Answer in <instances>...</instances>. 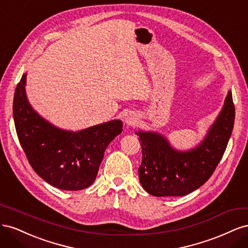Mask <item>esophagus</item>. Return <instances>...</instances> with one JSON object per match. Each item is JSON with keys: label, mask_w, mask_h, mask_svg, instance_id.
<instances>
[{"label": "esophagus", "mask_w": 248, "mask_h": 248, "mask_svg": "<svg viewBox=\"0 0 248 248\" xmlns=\"http://www.w3.org/2000/svg\"><path fill=\"white\" fill-rule=\"evenodd\" d=\"M125 123L127 126H136L139 124V117L133 111H130L125 117Z\"/></svg>", "instance_id": "1"}]
</instances>
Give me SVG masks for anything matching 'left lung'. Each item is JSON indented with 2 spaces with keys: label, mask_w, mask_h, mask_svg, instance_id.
Here are the masks:
<instances>
[{
  "label": "left lung",
  "mask_w": 248,
  "mask_h": 248,
  "mask_svg": "<svg viewBox=\"0 0 248 248\" xmlns=\"http://www.w3.org/2000/svg\"><path fill=\"white\" fill-rule=\"evenodd\" d=\"M235 121V107L229 91L222 108L205 138L186 151L171 147L155 131H137L142 159L140 182L154 197H182L205 184L226 151Z\"/></svg>",
  "instance_id": "obj_1"
}]
</instances>
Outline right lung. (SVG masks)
<instances>
[{
    "label": "right lung",
    "mask_w": 248,
    "mask_h": 248,
    "mask_svg": "<svg viewBox=\"0 0 248 248\" xmlns=\"http://www.w3.org/2000/svg\"><path fill=\"white\" fill-rule=\"evenodd\" d=\"M26 84L24 73L14 93L13 119L30 164L59 189L87 188L95 181L107 147L122 132V121L111 120L78 131L59 128L32 108Z\"/></svg>",
    "instance_id": "right-lung-1"
}]
</instances>
